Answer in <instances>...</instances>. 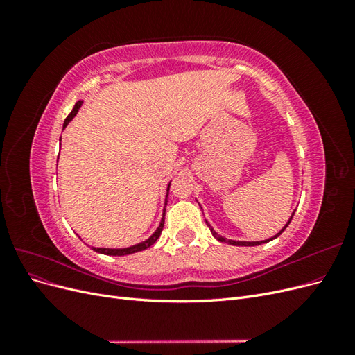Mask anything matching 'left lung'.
<instances>
[{
  "label": "left lung",
  "mask_w": 355,
  "mask_h": 355,
  "mask_svg": "<svg viewBox=\"0 0 355 355\" xmlns=\"http://www.w3.org/2000/svg\"><path fill=\"white\" fill-rule=\"evenodd\" d=\"M295 214V213H293ZM293 214L292 216H290V219H288V222L284 225V228L278 232V234H275L274 237H271V239H268V240H263V241H234V240H228V239H225V237H222V235H219L216 231H214L211 227H210V223L206 220V223H207V227L210 228V231H211V234H213V237L216 239V240H219V241H222V243H228V244H234V245H259V244H262V243H268V241H271V240H274V239H277L278 235H280L286 228H287V225L290 223V220H292V218H293Z\"/></svg>",
  "instance_id": "left-lung-1"
}]
</instances>
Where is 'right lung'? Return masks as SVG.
Wrapping results in <instances>:
<instances>
[{"label": "right lung", "instance_id": "obj_1", "mask_svg": "<svg viewBox=\"0 0 355 355\" xmlns=\"http://www.w3.org/2000/svg\"><path fill=\"white\" fill-rule=\"evenodd\" d=\"M81 103H83V101H78L77 103H75L73 110H72L71 114L67 116L65 123H63V128H65V127L69 124V121L72 120V118H73L75 115H77ZM168 188H170V185L167 187V194H168ZM166 206H167V201H166ZM164 216H166V209L163 210V219H161L159 227L157 228V231L151 235V237H149V239L145 240V241H142V243L135 244V245H132V247H127V249H102V247H92V249H93L94 252H98V253L110 254V256H124V254H132V253H136V252H142V250L148 249V247H151V245L158 240V237L161 235V231H163V227H164Z\"/></svg>", "mask_w": 355, "mask_h": 355}]
</instances>
